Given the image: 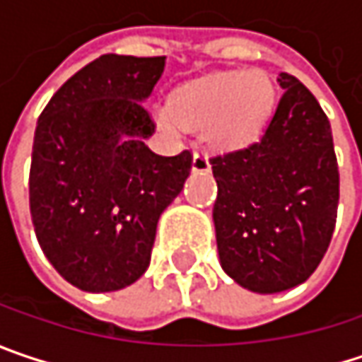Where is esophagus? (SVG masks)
<instances>
[{"label":"esophagus","instance_id":"esophagus-1","mask_svg":"<svg viewBox=\"0 0 362 362\" xmlns=\"http://www.w3.org/2000/svg\"><path fill=\"white\" fill-rule=\"evenodd\" d=\"M192 167H194V170H197V173H208V170H210V158H208V154H206L204 150H195Z\"/></svg>","mask_w":362,"mask_h":362}]
</instances>
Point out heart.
Here are the masks:
<instances>
[{
  "label": "heart",
  "instance_id": "1",
  "mask_svg": "<svg viewBox=\"0 0 362 362\" xmlns=\"http://www.w3.org/2000/svg\"><path fill=\"white\" fill-rule=\"evenodd\" d=\"M276 103L272 80L257 69L222 71L199 78L158 109L160 123L173 129H202L218 146L253 142Z\"/></svg>",
  "mask_w": 362,
  "mask_h": 362
}]
</instances>
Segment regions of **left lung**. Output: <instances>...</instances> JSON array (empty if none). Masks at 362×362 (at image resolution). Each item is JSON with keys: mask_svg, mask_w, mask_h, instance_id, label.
I'll return each instance as SVG.
<instances>
[{"mask_svg": "<svg viewBox=\"0 0 362 362\" xmlns=\"http://www.w3.org/2000/svg\"><path fill=\"white\" fill-rule=\"evenodd\" d=\"M266 132L212 156L214 226L224 272L253 293L305 282L323 259L338 216L340 173L327 115L295 76Z\"/></svg>", "mask_w": 362, "mask_h": 362, "instance_id": "8db88e82", "label": "left lung"}]
</instances>
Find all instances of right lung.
<instances>
[{
    "instance_id": "obj_1",
    "label": "right lung",
    "mask_w": 362,
    "mask_h": 362,
    "mask_svg": "<svg viewBox=\"0 0 362 362\" xmlns=\"http://www.w3.org/2000/svg\"><path fill=\"white\" fill-rule=\"evenodd\" d=\"M165 57L100 55L42 109L28 177L30 214L55 270L88 293L129 286L150 264L156 224L183 189L192 150L154 154L144 109Z\"/></svg>"
}]
</instances>
